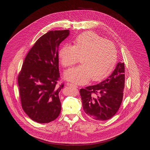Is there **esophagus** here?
<instances>
[{"mask_svg":"<svg viewBox=\"0 0 150 150\" xmlns=\"http://www.w3.org/2000/svg\"><path fill=\"white\" fill-rule=\"evenodd\" d=\"M66 85H67V86H73V87L78 88L77 86H76L75 84H73V83H66Z\"/></svg>","mask_w":150,"mask_h":150,"instance_id":"34e87169","label":"esophagus"}]
</instances>
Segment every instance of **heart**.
<instances>
[{
	"label": "heart",
	"instance_id": "b5f03b06",
	"mask_svg": "<svg viewBox=\"0 0 150 150\" xmlns=\"http://www.w3.org/2000/svg\"><path fill=\"white\" fill-rule=\"evenodd\" d=\"M80 56L81 64L67 70L64 76L74 83L85 84L91 78L96 81L109 75L116 61L117 50L111 41L92 31H86L75 39L73 45L65 44L58 52L65 67L75 64Z\"/></svg>",
	"mask_w": 150,
	"mask_h": 150
}]
</instances>
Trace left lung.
Listing matches in <instances>:
<instances>
[{"mask_svg":"<svg viewBox=\"0 0 150 150\" xmlns=\"http://www.w3.org/2000/svg\"><path fill=\"white\" fill-rule=\"evenodd\" d=\"M125 78L124 62H119L106 80L80 90L83 109L89 118L105 121L117 113L123 100Z\"/></svg>","mask_w":150,"mask_h":150,"instance_id":"1","label":"left lung"}]
</instances>
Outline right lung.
<instances>
[{
	"instance_id": "right-lung-1",
	"label": "right lung",
	"mask_w": 150,
	"mask_h": 150,
	"mask_svg": "<svg viewBox=\"0 0 150 150\" xmlns=\"http://www.w3.org/2000/svg\"><path fill=\"white\" fill-rule=\"evenodd\" d=\"M69 30L50 31L39 38L23 61L18 77L22 107L31 120L49 123L60 114L58 47Z\"/></svg>"
}]
</instances>
